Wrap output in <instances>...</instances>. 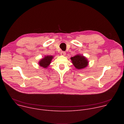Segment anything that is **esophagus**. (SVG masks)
Instances as JSON below:
<instances>
[{"mask_svg": "<svg viewBox=\"0 0 124 124\" xmlns=\"http://www.w3.org/2000/svg\"><path fill=\"white\" fill-rule=\"evenodd\" d=\"M66 52H65V51H62L61 52V55L65 56V55H66Z\"/></svg>", "mask_w": 124, "mask_h": 124, "instance_id": "esophagus-1", "label": "esophagus"}]
</instances>
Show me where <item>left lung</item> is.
I'll list each match as a JSON object with an SVG mask.
<instances>
[{"label":"left lung","instance_id":"1","mask_svg":"<svg viewBox=\"0 0 124 124\" xmlns=\"http://www.w3.org/2000/svg\"><path fill=\"white\" fill-rule=\"evenodd\" d=\"M72 63L75 68L80 70L86 68L88 65V61L87 58L83 55L77 54L76 56L70 58Z\"/></svg>","mask_w":124,"mask_h":124}]
</instances>
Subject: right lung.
<instances>
[{"label": "right lung", "instance_id": "add662e5", "mask_svg": "<svg viewBox=\"0 0 124 124\" xmlns=\"http://www.w3.org/2000/svg\"><path fill=\"white\" fill-rule=\"evenodd\" d=\"M54 57L52 56L47 55L44 57V58L42 59L39 62V64L41 67H42L44 68H46L51 63V61Z\"/></svg>", "mask_w": 124, "mask_h": 124}]
</instances>
